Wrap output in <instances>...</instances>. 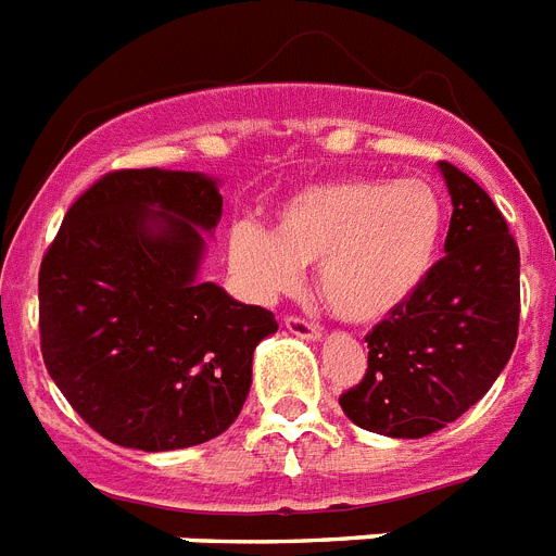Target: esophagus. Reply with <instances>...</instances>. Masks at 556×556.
Returning a JSON list of instances; mask_svg holds the SVG:
<instances>
[{"label": "esophagus", "mask_w": 556, "mask_h": 556, "mask_svg": "<svg viewBox=\"0 0 556 556\" xmlns=\"http://www.w3.org/2000/svg\"><path fill=\"white\" fill-rule=\"evenodd\" d=\"M283 327H287V332L301 338V341H312V343L320 341V329L304 318H292V315H289V318H283Z\"/></svg>", "instance_id": "1"}]
</instances>
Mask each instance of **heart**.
I'll return each instance as SVG.
<instances>
[{"mask_svg":"<svg viewBox=\"0 0 556 556\" xmlns=\"http://www.w3.org/2000/svg\"><path fill=\"white\" fill-rule=\"evenodd\" d=\"M446 201L426 178H350L292 192L264 229L229 232V269L258 301L292 292L318 267V292L334 318L375 327L415 301L438 264Z\"/></svg>","mask_w":556,"mask_h":556,"instance_id":"heart-1","label":"heart"}]
</instances>
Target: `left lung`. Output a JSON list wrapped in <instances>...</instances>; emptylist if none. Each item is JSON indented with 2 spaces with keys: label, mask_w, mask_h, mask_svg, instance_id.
I'll return each instance as SVG.
<instances>
[{
  "label": "left lung",
  "mask_w": 556,
  "mask_h": 556,
  "mask_svg": "<svg viewBox=\"0 0 556 556\" xmlns=\"http://www.w3.org/2000/svg\"><path fill=\"white\" fill-rule=\"evenodd\" d=\"M452 195L446 258L406 309L366 334V378L341 394L352 424L415 440L446 429L506 369L520 324V250L483 187L438 164Z\"/></svg>",
  "instance_id": "obj_1"
}]
</instances>
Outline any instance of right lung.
Listing matches in <instances>:
<instances>
[{
  "mask_svg": "<svg viewBox=\"0 0 556 556\" xmlns=\"http://www.w3.org/2000/svg\"><path fill=\"white\" fill-rule=\"evenodd\" d=\"M218 178L118 169L64 215L39 269L41 357L59 392L124 448L176 452L236 424L275 315L201 281Z\"/></svg>",
  "mask_w": 556,
  "mask_h": 556,
  "instance_id": "1",
  "label": "right lung"
}]
</instances>
